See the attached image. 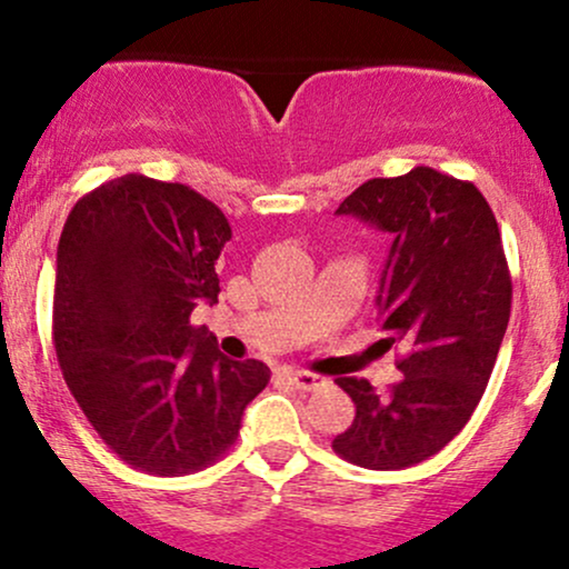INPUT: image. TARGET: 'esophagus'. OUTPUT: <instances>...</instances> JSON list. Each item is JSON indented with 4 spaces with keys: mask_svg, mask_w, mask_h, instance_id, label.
Segmentation results:
<instances>
[{
    "mask_svg": "<svg viewBox=\"0 0 569 569\" xmlns=\"http://www.w3.org/2000/svg\"><path fill=\"white\" fill-rule=\"evenodd\" d=\"M286 377H289V382L293 385V388H299V390H318V388H323V385H326L323 377L310 375V371L291 369V371H286Z\"/></svg>",
    "mask_w": 569,
    "mask_h": 569,
    "instance_id": "34e87169",
    "label": "esophagus"
}]
</instances>
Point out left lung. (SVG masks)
I'll list each match as a JSON object with an SVG mask.
<instances>
[{
    "mask_svg": "<svg viewBox=\"0 0 569 569\" xmlns=\"http://www.w3.org/2000/svg\"><path fill=\"white\" fill-rule=\"evenodd\" d=\"M337 213L393 238L377 321L385 342L407 352L403 380L388 393L339 377L356 420L331 447L361 468L401 471L441 452L471 420L511 318V272L485 194L433 168L369 179Z\"/></svg>",
    "mask_w": 569,
    "mask_h": 569,
    "instance_id": "obj_1",
    "label": "left lung"
}]
</instances>
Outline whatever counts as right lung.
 Masks as SVG:
<instances>
[{
	"mask_svg": "<svg viewBox=\"0 0 569 569\" xmlns=\"http://www.w3.org/2000/svg\"><path fill=\"white\" fill-rule=\"evenodd\" d=\"M224 213L184 184L128 173L84 194L58 240L53 342L88 422L128 466L200 471L270 382L189 316L219 299Z\"/></svg>",
	"mask_w": 569,
	"mask_h": 569,
	"instance_id": "right-lung-1",
	"label": "right lung"
}]
</instances>
